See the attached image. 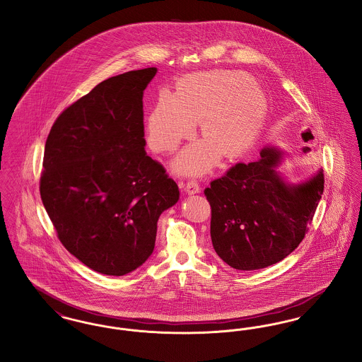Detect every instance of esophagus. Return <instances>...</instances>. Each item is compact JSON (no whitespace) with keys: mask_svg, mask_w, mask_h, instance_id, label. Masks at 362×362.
Returning a JSON list of instances; mask_svg holds the SVG:
<instances>
[{"mask_svg":"<svg viewBox=\"0 0 362 362\" xmlns=\"http://www.w3.org/2000/svg\"><path fill=\"white\" fill-rule=\"evenodd\" d=\"M185 191L187 192V194H198L199 191H201V186H199V183L197 182V180H189L186 183V186H185Z\"/></svg>","mask_w":362,"mask_h":362,"instance_id":"obj_1","label":"esophagus"}]
</instances>
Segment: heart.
<instances>
[{
    "mask_svg": "<svg viewBox=\"0 0 362 362\" xmlns=\"http://www.w3.org/2000/svg\"><path fill=\"white\" fill-rule=\"evenodd\" d=\"M263 92L240 71H204L185 76L176 93L160 90L146 122L148 144L173 152L189 138L197 121L206 141L186 148L175 161L179 173H204L218 158L235 160L255 142L266 117Z\"/></svg>",
    "mask_w": 362,
    "mask_h": 362,
    "instance_id": "b5f03b06",
    "label": "heart"
}]
</instances>
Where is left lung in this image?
Segmentation results:
<instances>
[{"instance_id":"left-lung-1","label":"left lung","mask_w":362,"mask_h":362,"mask_svg":"<svg viewBox=\"0 0 362 362\" xmlns=\"http://www.w3.org/2000/svg\"><path fill=\"white\" fill-rule=\"evenodd\" d=\"M260 157L238 163L205 189L213 247L236 270L263 269L293 252L308 233L325 189L323 171L288 186L276 173L281 153L263 149Z\"/></svg>"}]
</instances>
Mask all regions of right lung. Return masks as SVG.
<instances>
[{
  "mask_svg": "<svg viewBox=\"0 0 362 362\" xmlns=\"http://www.w3.org/2000/svg\"><path fill=\"white\" fill-rule=\"evenodd\" d=\"M156 68L95 86L65 108L46 141L40 198L62 245L89 269L124 276L155 248L157 220L177 185L146 155L144 89Z\"/></svg>",
  "mask_w": 362,
  "mask_h": 362,
  "instance_id": "right-lung-1",
  "label": "right lung"
}]
</instances>
